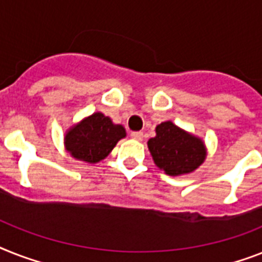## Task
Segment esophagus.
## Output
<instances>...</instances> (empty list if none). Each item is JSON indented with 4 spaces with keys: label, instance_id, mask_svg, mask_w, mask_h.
<instances>
[{
    "label": "esophagus",
    "instance_id": "1",
    "mask_svg": "<svg viewBox=\"0 0 262 262\" xmlns=\"http://www.w3.org/2000/svg\"><path fill=\"white\" fill-rule=\"evenodd\" d=\"M130 137L133 138V140H137V141H141L142 137H144V135H142V132H132V133H130Z\"/></svg>",
    "mask_w": 262,
    "mask_h": 262
}]
</instances>
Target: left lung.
Masks as SVG:
<instances>
[{"label":"left lung","mask_w":262,"mask_h":262,"mask_svg":"<svg viewBox=\"0 0 262 262\" xmlns=\"http://www.w3.org/2000/svg\"><path fill=\"white\" fill-rule=\"evenodd\" d=\"M148 148L155 164L169 176L191 173L207 156L205 141L172 121L157 125L156 136L148 140Z\"/></svg>","instance_id":"1"}]
</instances>
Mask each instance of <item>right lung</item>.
I'll return each mask as SVG.
<instances>
[{"instance_id":"obj_1","label":"right lung","mask_w":262,"mask_h":262,"mask_svg":"<svg viewBox=\"0 0 262 262\" xmlns=\"http://www.w3.org/2000/svg\"><path fill=\"white\" fill-rule=\"evenodd\" d=\"M126 137L125 127L114 124L103 113H93L74 124L64 135L66 150L74 159L97 164L109 156L121 138Z\"/></svg>"}]
</instances>
